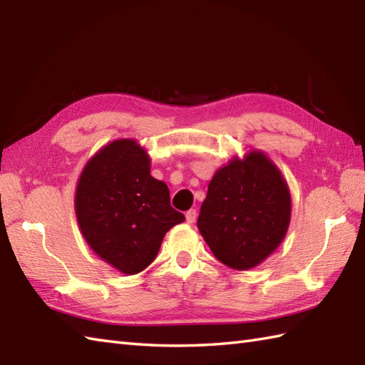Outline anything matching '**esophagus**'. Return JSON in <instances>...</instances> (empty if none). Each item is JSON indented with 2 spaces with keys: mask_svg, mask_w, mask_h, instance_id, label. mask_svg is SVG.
I'll list each match as a JSON object with an SVG mask.
<instances>
[{
  "mask_svg": "<svg viewBox=\"0 0 365 365\" xmlns=\"http://www.w3.org/2000/svg\"><path fill=\"white\" fill-rule=\"evenodd\" d=\"M196 216H197V212L195 210V208H191V210H188L187 215H185V218H187L188 224H192L196 221Z\"/></svg>",
  "mask_w": 365,
  "mask_h": 365,
  "instance_id": "obj_1",
  "label": "esophagus"
}]
</instances>
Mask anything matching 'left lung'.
I'll use <instances>...</instances> for the list:
<instances>
[{
	"label": "left lung",
	"mask_w": 365,
	"mask_h": 365,
	"mask_svg": "<svg viewBox=\"0 0 365 365\" xmlns=\"http://www.w3.org/2000/svg\"><path fill=\"white\" fill-rule=\"evenodd\" d=\"M290 218L292 196L281 169L265 152L251 149L213 174L197 229L216 259L246 271L277 250Z\"/></svg>",
	"instance_id": "obj_1"
}]
</instances>
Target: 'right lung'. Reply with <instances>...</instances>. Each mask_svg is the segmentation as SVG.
<instances>
[{
    "instance_id": "add662e5",
    "label": "right lung",
    "mask_w": 365,
    "mask_h": 365,
    "mask_svg": "<svg viewBox=\"0 0 365 365\" xmlns=\"http://www.w3.org/2000/svg\"><path fill=\"white\" fill-rule=\"evenodd\" d=\"M165 182L150 175V155L133 138L97 150L76 182L75 215L83 238L123 274L141 273L157 257L166 232L185 221Z\"/></svg>"
}]
</instances>
